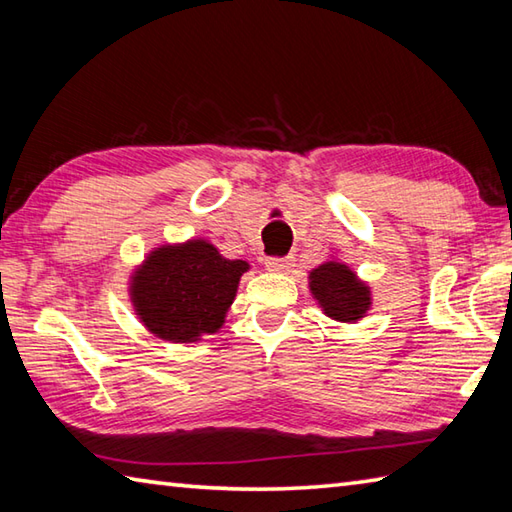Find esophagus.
Returning a JSON list of instances; mask_svg holds the SVG:
<instances>
[{"label": "esophagus", "mask_w": 512, "mask_h": 512, "mask_svg": "<svg viewBox=\"0 0 512 512\" xmlns=\"http://www.w3.org/2000/svg\"><path fill=\"white\" fill-rule=\"evenodd\" d=\"M292 266H295V259H292V257H270V259H266V270H270V273L288 275Z\"/></svg>", "instance_id": "obj_1"}]
</instances>
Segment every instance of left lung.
Returning a JSON list of instances; mask_svg holds the SVG:
<instances>
[{
  "instance_id": "1",
  "label": "left lung",
  "mask_w": 512,
  "mask_h": 512,
  "mask_svg": "<svg viewBox=\"0 0 512 512\" xmlns=\"http://www.w3.org/2000/svg\"><path fill=\"white\" fill-rule=\"evenodd\" d=\"M310 292L325 317L339 323H356L372 306V290L343 262H323L310 273Z\"/></svg>"
}]
</instances>
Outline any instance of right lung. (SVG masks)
Returning <instances> with one entry per match:
<instances>
[{
    "instance_id": "add662e5",
    "label": "right lung",
    "mask_w": 512,
    "mask_h": 512,
    "mask_svg": "<svg viewBox=\"0 0 512 512\" xmlns=\"http://www.w3.org/2000/svg\"><path fill=\"white\" fill-rule=\"evenodd\" d=\"M244 259H226L206 239L151 250L129 281V297L145 328L162 341L193 343L224 325Z\"/></svg>"
}]
</instances>
